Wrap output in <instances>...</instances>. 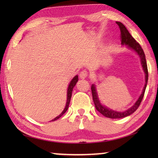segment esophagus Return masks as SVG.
<instances>
[{
  "mask_svg": "<svg viewBox=\"0 0 158 158\" xmlns=\"http://www.w3.org/2000/svg\"><path fill=\"white\" fill-rule=\"evenodd\" d=\"M88 75H89V73H88L87 70L84 69V70H82L81 73H80L79 77L81 79H85V78H86Z\"/></svg>",
  "mask_w": 158,
  "mask_h": 158,
  "instance_id": "1",
  "label": "esophagus"
}]
</instances>
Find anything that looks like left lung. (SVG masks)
<instances>
[{"instance_id":"left-lung-1","label":"left lung","mask_w":158,"mask_h":158,"mask_svg":"<svg viewBox=\"0 0 158 158\" xmlns=\"http://www.w3.org/2000/svg\"><path fill=\"white\" fill-rule=\"evenodd\" d=\"M116 23L118 24V26H119L120 31H121V44L127 45V47L133 49L139 56V57L141 58V65H142L143 71L144 73H145L146 84H145V85H144L142 93H141V95L139 96V99L137 100V101L136 102L135 105H134L131 108L128 109L127 110L123 112L111 110V109H108L107 107H106V106L102 105L100 100H99L98 93H97V91H96L95 85L94 84H93L91 85V91H92V95H93V102H94L95 108L99 112H100V113L102 114L103 116L109 118H122L130 116V115L133 114L134 112L137 110L139 106L141 101H142V99L144 95V93H145L147 83H148V68H147L146 56H145V54H144V52L142 49V48H141V47L140 46V44H139L135 39H134V37H132V36L131 35L130 33H129V31H128L127 29L126 28V27H125V26L121 22L116 21Z\"/></svg>"}]
</instances>
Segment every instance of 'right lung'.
<instances>
[{"mask_svg":"<svg viewBox=\"0 0 158 158\" xmlns=\"http://www.w3.org/2000/svg\"><path fill=\"white\" fill-rule=\"evenodd\" d=\"M77 81H78V76L76 75L73 79H72V81H70V83H69V84L68 89V93H67V96H68V97H67V102H66V106H65V109H64V110L62 111V113H61L59 115V116H58L57 117H56L54 119L52 120V121H56V120L58 119V118H60L65 113L67 110H68V106H69V102H70V100H71L72 93H73V88L74 87V85H76Z\"/></svg>","mask_w":158,"mask_h":158,"instance_id":"obj_1","label":"right lung"}]
</instances>
